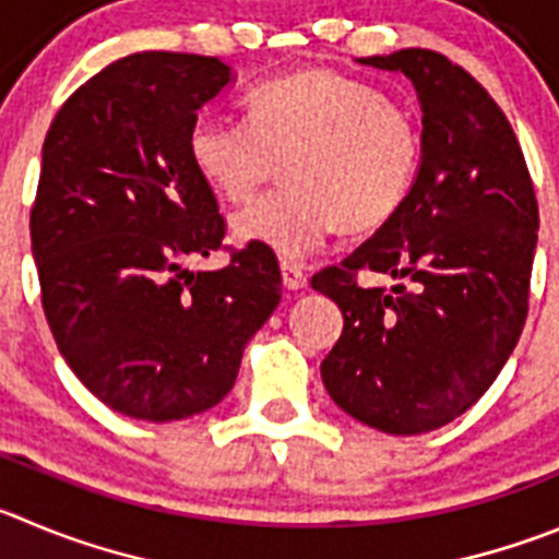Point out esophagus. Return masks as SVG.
Returning <instances> with one entry per match:
<instances>
[{
  "mask_svg": "<svg viewBox=\"0 0 559 559\" xmlns=\"http://www.w3.org/2000/svg\"><path fill=\"white\" fill-rule=\"evenodd\" d=\"M281 278H284V286L286 289L297 292V289H304L306 284H309V278H306V270L300 267L297 262H281Z\"/></svg>",
  "mask_w": 559,
  "mask_h": 559,
  "instance_id": "1",
  "label": "esophagus"
}]
</instances>
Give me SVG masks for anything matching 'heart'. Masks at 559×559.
I'll use <instances>...</instances> for the list:
<instances>
[{"instance_id": "obj_1", "label": "heart", "mask_w": 559, "mask_h": 559, "mask_svg": "<svg viewBox=\"0 0 559 559\" xmlns=\"http://www.w3.org/2000/svg\"><path fill=\"white\" fill-rule=\"evenodd\" d=\"M245 107L248 121L201 112L187 134L192 168L231 203L248 201L284 162L286 185L234 215L237 242L304 255L338 226L378 231L408 201L419 127L369 82L304 68L253 87Z\"/></svg>"}]
</instances>
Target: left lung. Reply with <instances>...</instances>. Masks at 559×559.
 Returning a JSON list of instances; mask_svg holds the SVG:
<instances>
[{
  "label": "left lung",
  "instance_id": "obj_1",
  "mask_svg": "<svg viewBox=\"0 0 559 559\" xmlns=\"http://www.w3.org/2000/svg\"><path fill=\"white\" fill-rule=\"evenodd\" d=\"M397 71L421 107V165L408 201L311 286L344 328L322 383L353 419L419 436L466 414L508 364L530 300L538 201L499 104L430 49L361 57ZM358 269L405 280L364 290Z\"/></svg>",
  "mask_w": 559,
  "mask_h": 559
}]
</instances>
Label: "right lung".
<instances>
[{"label": "right lung", "instance_id": "right-lung-1", "mask_svg": "<svg viewBox=\"0 0 559 559\" xmlns=\"http://www.w3.org/2000/svg\"><path fill=\"white\" fill-rule=\"evenodd\" d=\"M231 80L217 57L140 51L91 76L46 132L29 215L46 320L87 391L132 419L221 403L281 304L264 245L223 270L187 267L226 237L187 134Z\"/></svg>", "mask_w": 559, "mask_h": 559}]
</instances>
